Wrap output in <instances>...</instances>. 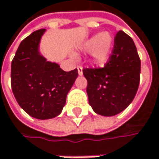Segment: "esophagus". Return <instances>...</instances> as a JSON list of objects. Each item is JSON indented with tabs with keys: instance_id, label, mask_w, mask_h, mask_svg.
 <instances>
[{
	"instance_id": "1",
	"label": "esophagus",
	"mask_w": 159,
	"mask_h": 159,
	"mask_svg": "<svg viewBox=\"0 0 159 159\" xmlns=\"http://www.w3.org/2000/svg\"><path fill=\"white\" fill-rule=\"evenodd\" d=\"M77 71H78V75H83V67L81 66H77Z\"/></svg>"
}]
</instances>
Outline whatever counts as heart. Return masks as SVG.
<instances>
[{
  "label": "heart",
  "mask_w": 159,
  "mask_h": 159,
  "mask_svg": "<svg viewBox=\"0 0 159 159\" xmlns=\"http://www.w3.org/2000/svg\"><path fill=\"white\" fill-rule=\"evenodd\" d=\"M113 39L109 32L94 35L84 45L85 51H92L93 61L97 65H104L110 58L112 50Z\"/></svg>",
  "instance_id": "1"
}]
</instances>
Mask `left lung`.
I'll return each mask as SVG.
<instances>
[{
    "instance_id": "1",
    "label": "left lung",
    "mask_w": 159,
    "mask_h": 159,
    "mask_svg": "<svg viewBox=\"0 0 159 159\" xmlns=\"http://www.w3.org/2000/svg\"><path fill=\"white\" fill-rule=\"evenodd\" d=\"M89 104L102 116H113L133 101L140 79V59L132 39L122 30L103 67L84 68Z\"/></svg>"
}]
</instances>
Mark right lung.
Wrapping results in <instances>:
<instances>
[{
    "mask_svg": "<svg viewBox=\"0 0 159 159\" xmlns=\"http://www.w3.org/2000/svg\"><path fill=\"white\" fill-rule=\"evenodd\" d=\"M46 30H36L20 44L11 62V83L19 105L33 118L59 115L66 95L77 78V69L65 72L42 57L39 47Z\"/></svg>",
    "mask_w": 159,
    "mask_h": 159,
    "instance_id": "right-lung-1",
    "label": "right lung"
}]
</instances>
